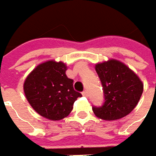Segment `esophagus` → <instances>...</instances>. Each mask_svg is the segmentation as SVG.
<instances>
[{"mask_svg": "<svg viewBox=\"0 0 156 156\" xmlns=\"http://www.w3.org/2000/svg\"><path fill=\"white\" fill-rule=\"evenodd\" d=\"M82 95H83L84 97H88V92H87V90H84V91L82 92Z\"/></svg>", "mask_w": 156, "mask_h": 156, "instance_id": "esophagus-1", "label": "esophagus"}]
</instances>
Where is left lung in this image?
<instances>
[{"mask_svg":"<svg viewBox=\"0 0 156 156\" xmlns=\"http://www.w3.org/2000/svg\"><path fill=\"white\" fill-rule=\"evenodd\" d=\"M96 71L101 81L104 103L99 107L93 106L95 115L104 120L119 119L129 115L143 93L139 77L115 59L97 64Z\"/></svg>","mask_w":156,"mask_h":156,"instance_id":"1","label":"left lung"}]
</instances>
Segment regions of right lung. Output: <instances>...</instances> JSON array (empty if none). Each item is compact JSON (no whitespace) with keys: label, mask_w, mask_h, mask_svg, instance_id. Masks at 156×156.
<instances>
[{"label":"right lung","mask_w":156,"mask_h":156,"mask_svg":"<svg viewBox=\"0 0 156 156\" xmlns=\"http://www.w3.org/2000/svg\"><path fill=\"white\" fill-rule=\"evenodd\" d=\"M63 62L49 60L37 66L23 84L25 97L41 116L60 120L73 110L74 102L82 97L75 91L74 80L67 77Z\"/></svg>","instance_id":"obj_1"}]
</instances>
